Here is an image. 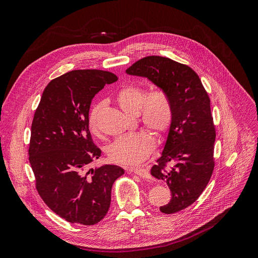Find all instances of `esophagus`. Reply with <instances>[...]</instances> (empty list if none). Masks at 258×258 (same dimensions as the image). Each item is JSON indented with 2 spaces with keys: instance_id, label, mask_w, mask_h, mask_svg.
<instances>
[{
  "instance_id": "1",
  "label": "esophagus",
  "mask_w": 258,
  "mask_h": 258,
  "mask_svg": "<svg viewBox=\"0 0 258 258\" xmlns=\"http://www.w3.org/2000/svg\"><path fill=\"white\" fill-rule=\"evenodd\" d=\"M128 171H132V172H134L135 174L139 175L142 178H150V172L147 169H142V168H138V169H130Z\"/></svg>"
}]
</instances>
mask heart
I'll list each match as a JSON object with an SVG mask.
<instances>
[{"label": "heart", "mask_w": 258, "mask_h": 258, "mask_svg": "<svg viewBox=\"0 0 258 258\" xmlns=\"http://www.w3.org/2000/svg\"><path fill=\"white\" fill-rule=\"evenodd\" d=\"M121 109L127 114H139L145 126L156 135L168 131L173 118L172 105L168 93L155 88L146 93V89L137 85H127L116 95ZM105 103L100 102L92 107L89 114V128L94 135L100 134L98 116ZM155 139L151 133L138 132L123 135L114 140L107 149L109 158L124 166H137L149 157L154 150Z\"/></svg>", "instance_id": "b5f03b06"}]
</instances>
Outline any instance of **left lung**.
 <instances>
[{"label":"left lung","instance_id":"8db88e82","mask_svg":"<svg viewBox=\"0 0 258 258\" xmlns=\"http://www.w3.org/2000/svg\"><path fill=\"white\" fill-rule=\"evenodd\" d=\"M126 73L148 79L170 98L173 118L151 174L166 182L172 195L160 212L177 213L197 201L213 174L216 133L211 101L198 74L167 57H145Z\"/></svg>","mask_w":258,"mask_h":258}]
</instances>
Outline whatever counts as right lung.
<instances>
[{"label": "right lung", "mask_w": 258, "mask_h": 258, "mask_svg": "<svg viewBox=\"0 0 258 258\" xmlns=\"http://www.w3.org/2000/svg\"><path fill=\"white\" fill-rule=\"evenodd\" d=\"M116 81L108 71H70L47 84L34 114L28 155L37 191L70 223L100 222L110 206L112 184L124 174L116 165L89 169L101 156L89 132L90 104Z\"/></svg>", "instance_id": "right-lung-1"}]
</instances>
